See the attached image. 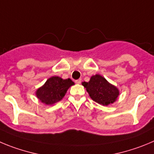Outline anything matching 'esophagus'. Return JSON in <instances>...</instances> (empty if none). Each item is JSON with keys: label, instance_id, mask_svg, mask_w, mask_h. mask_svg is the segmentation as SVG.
<instances>
[{"label": "esophagus", "instance_id": "34e87169", "mask_svg": "<svg viewBox=\"0 0 154 154\" xmlns=\"http://www.w3.org/2000/svg\"><path fill=\"white\" fill-rule=\"evenodd\" d=\"M75 82L76 83V84H80V83L82 82V79H78V80H75Z\"/></svg>", "mask_w": 154, "mask_h": 154}]
</instances>
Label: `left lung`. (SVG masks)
<instances>
[{
    "label": "left lung",
    "mask_w": 154,
    "mask_h": 154,
    "mask_svg": "<svg viewBox=\"0 0 154 154\" xmlns=\"http://www.w3.org/2000/svg\"><path fill=\"white\" fill-rule=\"evenodd\" d=\"M82 84L86 88L90 98L104 106L116 101L120 94L119 89L99 74L92 75L88 82H83Z\"/></svg>",
    "instance_id": "8db88e82"
}]
</instances>
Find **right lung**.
Instances as JSON below:
<instances>
[{"mask_svg":"<svg viewBox=\"0 0 154 154\" xmlns=\"http://www.w3.org/2000/svg\"><path fill=\"white\" fill-rule=\"evenodd\" d=\"M74 84L70 79H63L59 76H52L43 85L37 88L36 96L45 105H54L63 99L67 90Z\"/></svg>","mask_w":154,"mask_h":154,"instance_id":"obj_1","label":"right lung"}]
</instances>
